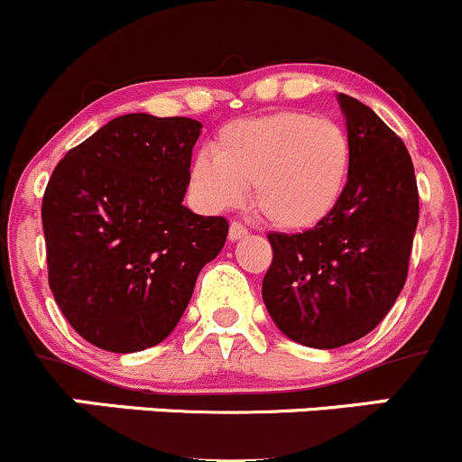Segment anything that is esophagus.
Listing matches in <instances>:
<instances>
[{
  "instance_id": "1",
  "label": "esophagus",
  "mask_w": 462,
  "mask_h": 462,
  "mask_svg": "<svg viewBox=\"0 0 462 462\" xmlns=\"http://www.w3.org/2000/svg\"><path fill=\"white\" fill-rule=\"evenodd\" d=\"M227 236H230V241L244 239V236H248V227H245L244 223H239V221H232L230 232H227Z\"/></svg>"
}]
</instances>
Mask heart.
Instances as JSON below:
<instances>
[{
	"label": "heart",
	"mask_w": 462,
	"mask_h": 462,
	"mask_svg": "<svg viewBox=\"0 0 462 462\" xmlns=\"http://www.w3.org/2000/svg\"><path fill=\"white\" fill-rule=\"evenodd\" d=\"M350 164V135L336 119L280 110L226 124L214 155L199 151L187 176L209 212L236 208L253 187L254 208L271 226L309 230L338 208Z\"/></svg>",
	"instance_id": "heart-1"
}]
</instances>
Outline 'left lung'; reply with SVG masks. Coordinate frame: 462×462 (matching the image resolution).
<instances>
[{"label": "left lung", "mask_w": 462, "mask_h": 462, "mask_svg": "<svg viewBox=\"0 0 462 462\" xmlns=\"http://www.w3.org/2000/svg\"><path fill=\"white\" fill-rule=\"evenodd\" d=\"M352 164L338 208L316 227L271 232L263 304L295 343L334 350L386 318L409 275L420 217L413 160L382 119L340 94Z\"/></svg>", "instance_id": "8db88e82"}]
</instances>
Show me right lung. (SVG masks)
<instances>
[{
	"label": "right lung",
	"mask_w": 462,
	"mask_h": 462,
	"mask_svg": "<svg viewBox=\"0 0 462 462\" xmlns=\"http://www.w3.org/2000/svg\"><path fill=\"white\" fill-rule=\"evenodd\" d=\"M200 128L187 117L124 115L67 151L49 178V289L76 334L101 350L162 343L200 268L226 244V218L182 205Z\"/></svg>",
	"instance_id": "right-lung-1"
}]
</instances>
